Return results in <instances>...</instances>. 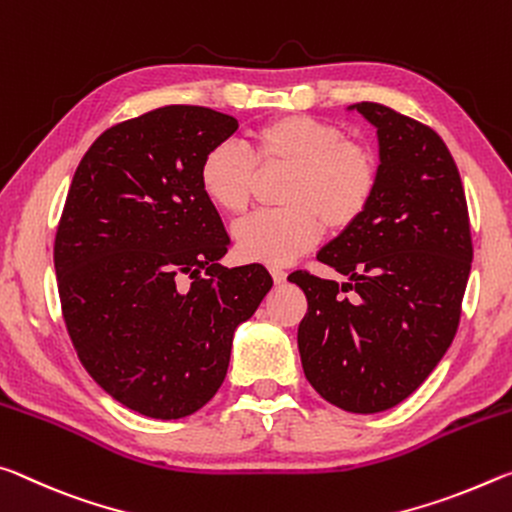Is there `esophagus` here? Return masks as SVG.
I'll return each instance as SVG.
<instances>
[{
    "label": "esophagus",
    "instance_id": "obj_1",
    "mask_svg": "<svg viewBox=\"0 0 512 512\" xmlns=\"http://www.w3.org/2000/svg\"><path fill=\"white\" fill-rule=\"evenodd\" d=\"M270 274H272L274 283H283V281H286V276H288V272L281 270V267H270Z\"/></svg>",
    "mask_w": 512,
    "mask_h": 512
}]
</instances>
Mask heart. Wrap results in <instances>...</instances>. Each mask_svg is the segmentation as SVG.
Here are the masks:
<instances>
[{
  "label": "heart",
  "mask_w": 512,
  "mask_h": 512,
  "mask_svg": "<svg viewBox=\"0 0 512 512\" xmlns=\"http://www.w3.org/2000/svg\"><path fill=\"white\" fill-rule=\"evenodd\" d=\"M254 154L226 140L211 147L199 165V186L224 213L247 211L256 188V163L283 167L276 211H261L236 224L238 251L249 261L286 265L311 249L329 231L354 226L379 188V158L342 127L311 115H281L251 136Z\"/></svg>",
  "instance_id": "heart-1"
}]
</instances>
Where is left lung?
<instances>
[{
  "mask_svg": "<svg viewBox=\"0 0 512 512\" xmlns=\"http://www.w3.org/2000/svg\"><path fill=\"white\" fill-rule=\"evenodd\" d=\"M376 127L379 188L360 220L317 261L345 283L304 270L308 313L297 345L306 379L349 413H381L420 388L454 340L472 270L463 181L442 138L374 102L349 106Z\"/></svg>",
  "mask_w": 512,
  "mask_h": 512,
  "instance_id": "obj_1",
  "label": "left lung"
}]
</instances>
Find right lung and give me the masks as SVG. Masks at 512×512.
I'll return each instance as SVG.
<instances>
[{
	"instance_id": "add662e5",
	"label": "right lung",
	"mask_w": 512,
	"mask_h": 512,
	"mask_svg": "<svg viewBox=\"0 0 512 512\" xmlns=\"http://www.w3.org/2000/svg\"><path fill=\"white\" fill-rule=\"evenodd\" d=\"M236 129V117L183 104L115 124L81 158L56 229L79 360L115 401L154 420L213 399L233 333L272 288L263 265L217 263L231 240L199 186L201 158Z\"/></svg>"
}]
</instances>
